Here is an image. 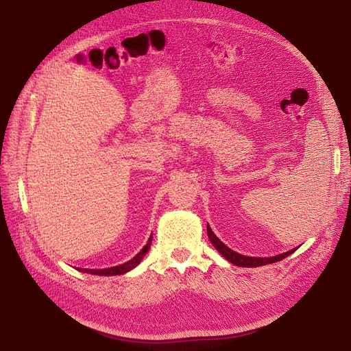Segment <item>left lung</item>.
<instances>
[{
  "instance_id": "1",
  "label": "left lung",
  "mask_w": 351,
  "mask_h": 351,
  "mask_svg": "<svg viewBox=\"0 0 351 351\" xmlns=\"http://www.w3.org/2000/svg\"><path fill=\"white\" fill-rule=\"evenodd\" d=\"M208 236H209V241L212 242V245L217 249V252L222 254L225 259H228L230 263L236 265V266H241V267H259V266H265L269 263H276L285 257H287L289 254H291L296 249H291L286 253L278 254V256H273V257H250V256H243L241 253H236L232 249H229L225 243H222L219 241V239L215 236V233L212 232V229L208 225Z\"/></svg>"
}]
</instances>
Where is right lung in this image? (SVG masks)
<instances>
[{
    "mask_svg": "<svg viewBox=\"0 0 351 351\" xmlns=\"http://www.w3.org/2000/svg\"><path fill=\"white\" fill-rule=\"evenodd\" d=\"M151 243H152V236L149 237V241H147L146 246L134 257V259H131L129 262L123 263V265H119V266H115V267H108V269H101V270H94V269H81L82 271L85 273H90V274H98V276H117V274H123L126 271H129L131 269H134L135 266L139 265V262L143 259V256L147 253V250H149L151 247Z\"/></svg>",
    "mask_w": 351,
    "mask_h": 351,
    "instance_id": "obj_1",
    "label": "right lung"
}]
</instances>
